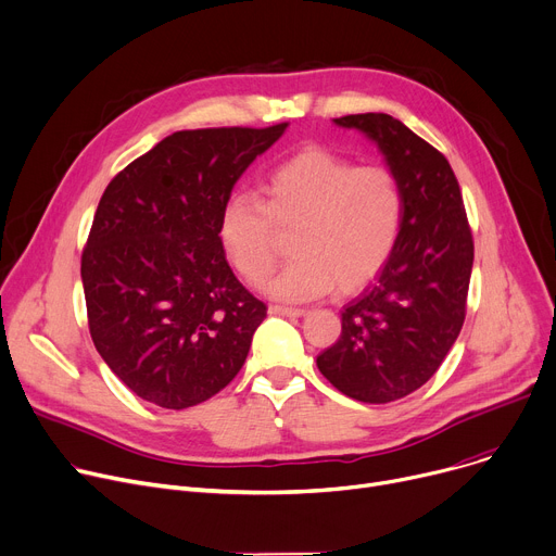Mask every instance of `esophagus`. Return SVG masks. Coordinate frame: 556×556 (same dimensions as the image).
<instances>
[{
    "instance_id": "34e87169",
    "label": "esophagus",
    "mask_w": 556,
    "mask_h": 556,
    "mask_svg": "<svg viewBox=\"0 0 556 556\" xmlns=\"http://www.w3.org/2000/svg\"><path fill=\"white\" fill-rule=\"evenodd\" d=\"M270 313L273 315H283V317H302V315H306V311L304 308H292V306H270Z\"/></svg>"
}]
</instances>
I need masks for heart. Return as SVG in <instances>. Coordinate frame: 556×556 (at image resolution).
<instances>
[{
	"label": "heart",
	"mask_w": 556,
	"mask_h": 556,
	"mask_svg": "<svg viewBox=\"0 0 556 556\" xmlns=\"http://www.w3.org/2000/svg\"><path fill=\"white\" fill-rule=\"evenodd\" d=\"M262 199L232 194L218 214V241L250 283L262 279L290 235V262L264 288L302 302L364 290L393 256L402 220L400 178L384 165H359L324 147H306L275 165L258 185Z\"/></svg>",
	"instance_id": "b5f03b06"
}]
</instances>
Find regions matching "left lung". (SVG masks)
I'll return each instance as SVG.
<instances>
[{
  "label": "left lung",
  "mask_w": 556,
  "mask_h": 556,
  "mask_svg": "<svg viewBox=\"0 0 556 556\" xmlns=\"http://www.w3.org/2000/svg\"><path fill=\"white\" fill-rule=\"evenodd\" d=\"M336 125L371 138L400 178L404 220L376 283L342 311L340 340L317 355L344 395L384 404L420 389L454 346L467 313L473 239L450 161L389 114Z\"/></svg>",
  "instance_id": "8db88e82"
}]
</instances>
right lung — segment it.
<instances>
[{"label": "right lung", "instance_id": "obj_1", "mask_svg": "<svg viewBox=\"0 0 556 556\" xmlns=\"http://www.w3.org/2000/svg\"><path fill=\"white\" fill-rule=\"evenodd\" d=\"M286 127L176 131L106 185L83 250L87 317L138 397L188 409L241 371L268 308L235 277L218 214Z\"/></svg>", "mask_w": 556, "mask_h": 556}]
</instances>
